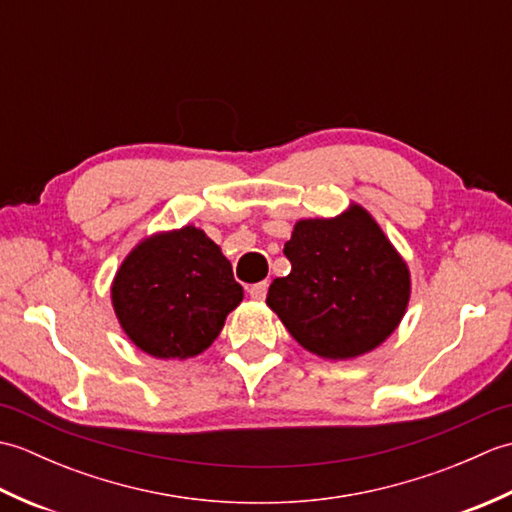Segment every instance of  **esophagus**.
<instances>
[{"instance_id":"esophagus-1","label":"esophagus","mask_w":512,"mask_h":512,"mask_svg":"<svg viewBox=\"0 0 512 512\" xmlns=\"http://www.w3.org/2000/svg\"><path fill=\"white\" fill-rule=\"evenodd\" d=\"M266 292H268V281H259V284H253L248 288V295L257 301H264Z\"/></svg>"}]
</instances>
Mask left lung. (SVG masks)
Segmentation results:
<instances>
[{
	"label": "left lung",
	"mask_w": 512,
	"mask_h": 512,
	"mask_svg": "<svg viewBox=\"0 0 512 512\" xmlns=\"http://www.w3.org/2000/svg\"><path fill=\"white\" fill-rule=\"evenodd\" d=\"M290 275L266 303L308 352L345 361L383 343L405 317L411 279L405 259L363 206L299 220L284 246Z\"/></svg>",
	"instance_id": "8db88e82"
}]
</instances>
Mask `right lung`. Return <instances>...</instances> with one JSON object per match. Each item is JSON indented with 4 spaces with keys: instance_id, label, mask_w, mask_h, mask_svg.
I'll return each instance as SVG.
<instances>
[{
    "instance_id": "1",
    "label": "right lung",
    "mask_w": 512,
    "mask_h": 512,
    "mask_svg": "<svg viewBox=\"0 0 512 512\" xmlns=\"http://www.w3.org/2000/svg\"><path fill=\"white\" fill-rule=\"evenodd\" d=\"M242 299L231 262L195 226L143 239L112 284L118 323L136 347L156 358L202 354Z\"/></svg>"
}]
</instances>
